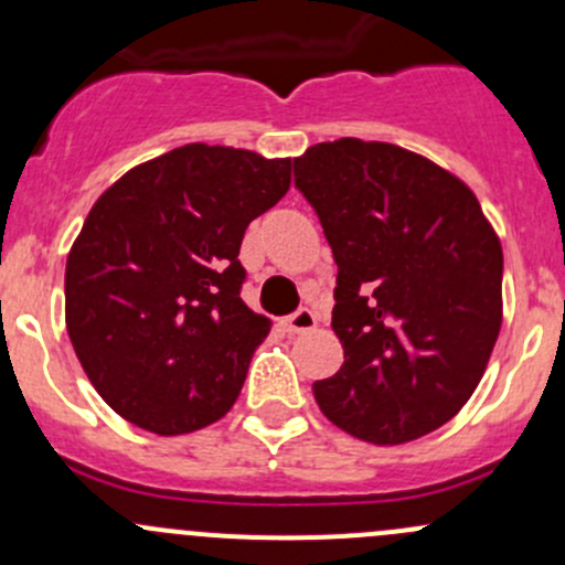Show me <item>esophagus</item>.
<instances>
[{
	"mask_svg": "<svg viewBox=\"0 0 565 565\" xmlns=\"http://www.w3.org/2000/svg\"><path fill=\"white\" fill-rule=\"evenodd\" d=\"M289 333H309V330L317 328V315L311 309H298L295 315H289L284 319Z\"/></svg>",
	"mask_w": 565,
	"mask_h": 565,
	"instance_id": "34e87169",
	"label": "esophagus"
}]
</instances>
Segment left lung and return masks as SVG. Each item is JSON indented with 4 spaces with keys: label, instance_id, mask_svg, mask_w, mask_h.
I'll return each instance as SVG.
<instances>
[{
    "label": "left lung",
    "instance_id": "1",
    "mask_svg": "<svg viewBox=\"0 0 565 565\" xmlns=\"http://www.w3.org/2000/svg\"><path fill=\"white\" fill-rule=\"evenodd\" d=\"M339 265L333 333L344 363L317 380L324 418L398 446L454 418L503 322V248L476 193L388 141L339 139L295 158Z\"/></svg>",
    "mask_w": 565,
    "mask_h": 565
}]
</instances>
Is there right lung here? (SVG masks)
<instances>
[{
  "mask_svg": "<svg viewBox=\"0 0 565 565\" xmlns=\"http://www.w3.org/2000/svg\"><path fill=\"white\" fill-rule=\"evenodd\" d=\"M289 158L185 145L100 193L65 267V324L100 398L172 437L224 418L270 319L241 298V243Z\"/></svg>",
  "mask_w": 565,
  "mask_h": 565,
  "instance_id": "1",
  "label": "right lung"
}]
</instances>
